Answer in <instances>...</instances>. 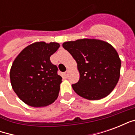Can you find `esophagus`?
Masks as SVG:
<instances>
[{
  "mask_svg": "<svg viewBox=\"0 0 135 135\" xmlns=\"http://www.w3.org/2000/svg\"><path fill=\"white\" fill-rule=\"evenodd\" d=\"M64 75H65V76H66V77H67L68 75H69V71L67 70V71H65Z\"/></svg>",
  "mask_w": 135,
  "mask_h": 135,
  "instance_id": "1",
  "label": "esophagus"
}]
</instances>
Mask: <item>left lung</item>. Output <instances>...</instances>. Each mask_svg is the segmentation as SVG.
Segmentation results:
<instances>
[{
	"instance_id": "left-lung-1",
	"label": "left lung",
	"mask_w": 135,
	"mask_h": 135,
	"mask_svg": "<svg viewBox=\"0 0 135 135\" xmlns=\"http://www.w3.org/2000/svg\"><path fill=\"white\" fill-rule=\"evenodd\" d=\"M63 47L77 63L78 82L74 92L88 100H100L113 91L119 81L121 60L115 48L106 42L81 39L65 42Z\"/></svg>"
}]
</instances>
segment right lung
<instances>
[{
    "label": "right lung",
    "mask_w": 135,
    "mask_h": 135,
    "mask_svg": "<svg viewBox=\"0 0 135 135\" xmlns=\"http://www.w3.org/2000/svg\"><path fill=\"white\" fill-rule=\"evenodd\" d=\"M59 47L58 42H37L25 47L13 61L10 71L11 86L26 104L46 106L59 96L62 77L50 57Z\"/></svg>",
    "instance_id": "1"
}]
</instances>
